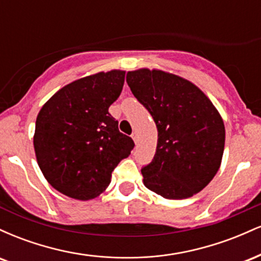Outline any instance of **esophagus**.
<instances>
[{"mask_svg":"<svg viewBox=\"0 0 261 261\" xmlns=\"http://www.w3.org/2000/svg\"><path fill=\"white\" fill-rule=\"evenodd\" d=\"M131 137H133V140L135 141V143H137V134L134 133L133 135H131Z\"/></svg>","mask_w":261,"mask_h":261,"instance_id":"1","label":"esophagus"}]
</instances>
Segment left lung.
I'll return each mask as SVG.
<instances>
[{
    "label": "left lung",
    "mask_w": 261,
    "mask_h": 261,
    "mask_svg": "<svg viewBox=\"0 0 261 261\" xmlns=\"http://www.w3.org/2000/svg\"><path fill=\"white\" fill-rule=\"evenodd\" d=\"M126 82L158 131L153 161L141 169L145 187L168 200L196 195L221 167V114L199 87L178 74L143 67L128 71Z\"/></svg>",
    "instance_id": "left-lung-1"
}]
</instances>
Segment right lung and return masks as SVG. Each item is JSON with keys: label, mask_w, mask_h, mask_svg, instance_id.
<instances>
[{"label": "right lung", "mask_w": 261, "mask_h": 261, "mask_svg": "<svg viewBox=\"0 0 261 261\" xmlns=\"http://www.w3.org/2000/svg\"><path fill=\"white\" fill-rule=\"evenodd\" d=\"M125 71L98 72L68 83L41 107L33 137L37 162L54 189L71 199H95L135 143L108 109L119 98Z\"/></svg>", "instance_id": "obj_1"}]
</instances>
